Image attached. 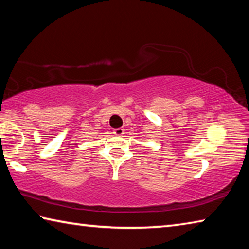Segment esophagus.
I'll return each instance as SVG.
<instances>
[{"mask_svg": "<svg viewBox=\"0 0 249 249\" xmlns=\"http://www.w3.org/2000/svg\"><path fill=\"white\" fill-rule=\"evenodd\" d=\"M113 133H114L116 136H122V135L124 134V129L123 128H116L113 130Z\"/></svg>", "mask_w": 249, "mask_h": 249, "instance_id": "34e87169", "label": "esophagus"}]
</instances>
